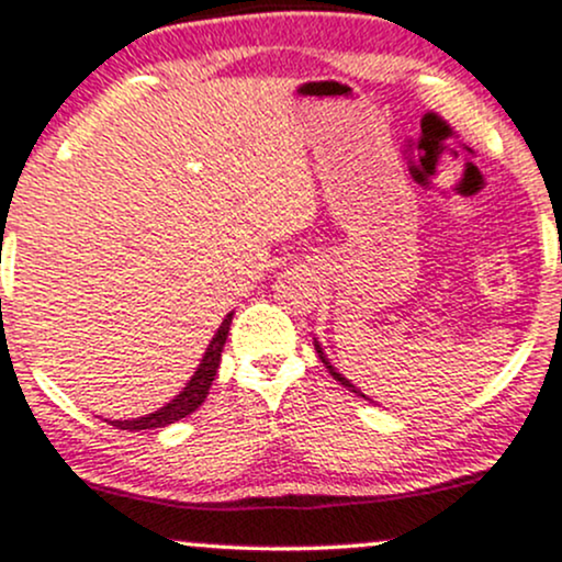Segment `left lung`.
Instances as JSON below:
<instances>
[{
	"label": "left lung",
	"instance_id": "8db88e82",
	"mask_svg": "<svg viewBox=\"0 0 562 562\" xmlns=\"http://www.w3.org/2000/svg\"><path fill=\"white\" fill-rule=\"evenodd\" d=\"M314 349H317V357H319V360H323L325 362V368H328V371H330V375H333V379H336V381H341V384L344 386H347V390L349 392H355V394H360V397H366V394H362L360 390H357V386L355 384H351V381L349 379H344V375L341 373H338L336 371V368H333L330 366V362H328V355H325V351H323V347H319V341H317V338H314ZM368 400V397H366Z\"/></svg>",
	"mask_w": 562,
	"mask_h": 562
}]
</instances>
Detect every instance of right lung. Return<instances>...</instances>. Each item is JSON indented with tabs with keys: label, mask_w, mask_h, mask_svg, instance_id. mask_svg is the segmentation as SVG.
<instances>
[{
	"label": "right lung",
	"mask_w": 562,
	"mask_h": 562,
	"mask_svg": "<svg viewBox=\"0 0 562 562\" xmlns=\"http://www.w3.org/2000/svg\"><path fill=\"white\" fill-rule=\"evenodd\" d=\"M232 317H234V312L226 314L224 323H221V328L215 330L213 341L207 344L205 355H202L200 366H196V371H194V375H191V379H189V384L183 386V390L178 392L176 397H172L168 405H162V408L154 411V413H146V416L131 418V422H127V418H125V422H109L111 427H116V429H131V431L170 427V424L181 422V418H187L189 413H194L196 408H200V405L205 403L207 392H211V384H213L215 373H218L221 351H224L226 336H229Z\"/></svg>",
	"instance_id": "right-lung-1"
}]
</instances>
